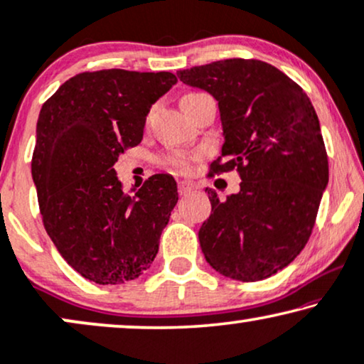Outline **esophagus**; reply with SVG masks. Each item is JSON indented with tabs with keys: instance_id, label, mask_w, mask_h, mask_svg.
Returning a JSON list of instances; mask_svg holds the SVG:
<instances>
[{
	"instance_id": "obj_1",
	"label": "esophagus",
	"mask_w": 364,
	"mask_h": 364,
	"mask_svg": "<svg viewBox=\"0 0 364 364\" xmlns=\"http://www.w3.org/2000/svg\"><path fill=\"white\" fill-rule=\"evenodd\" d=\"M193 190H196L195 183H191V181H179L178 183V191L181 196H186L188 193H191Z\"/></svg>"
}]
</instances>
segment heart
Returning a JSON list of instances; mask_svg holds the SVG:
<instances>
[{
	"instance_id": "b5f03b06",
	"label": "heart",
	"mask_w": 364,
	"mask_h": 364,
	"mask_svg": "<svg viewBox=\"0 0 364 364\" xmlns=\"http://www.w3.org/2000/svg\"><path fill=\"white\" fill-rule=\"evenodd\" d=\"M193 159H195V156H191V154L183 153V151H171L166 156V161L169 163V166L176 168L178 171H186V169L190 168Z\"/></svg>"
}]
</instances>
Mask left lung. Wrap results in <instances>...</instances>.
I'll list each match as a JSON object with an SVG mask.
<instances>
[{
	"mask_svg": "<svg viewBox=\"0 0 364 364\" xmlns=\"http://www.w3.org/2000/svg\"><path fill=\"white\" fill-rule=\"evenodd\" d=\"M176 75L220 106L225 144L211 171L236 169L241 178L240 193L225 201L206 188L211 215L198 235L203 255L231 279L269 278L308 243L328 185L316 111L301 86L259 60L232 58Z\"/></svg>",
	"mask_w": 364,
	"mask_h": 364,
	"instance_id": "left-lung-1",
	"label": "left lung"
}]
</instances>
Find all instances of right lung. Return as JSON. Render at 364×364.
<instances>
[{"label": "right lung", "instance_id": "right-lung-1", "mask_svg": "<svg viewBox=\"0 0 364 364\" xmlns=\"http://www.w3.org/2000/svg\"><path fill=\"white\" fill-rule=\"evenodd\" d=\"M173 73L85 71L43 105L31 159L43 225L73 269L98 284L136 279L151 266L178 203L176 181L153 174L126 195L114 171L138 146Z\"/></svg>", "mask_w": 364, "mask_h": 364}]
</instances>
